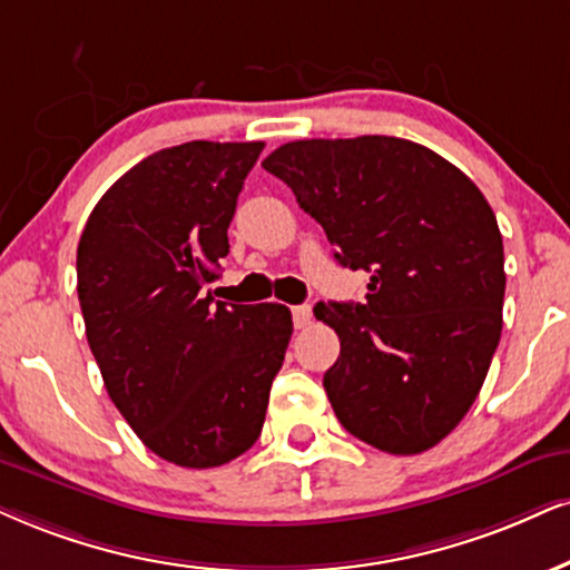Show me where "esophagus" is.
I'll use <instances>...</instances> for the list:
<instances>
[{
  "instance_id": "34e87169",
  "label": "esophagus",
  "mask_w": 570,
  "mask_h": 570,
  "mask_svg": "<svg viewBox=\"0 0 570 570\" xmlns=\"http://www.w3.org/2000/svg\"><path fill=\"white\" fill-rule=\"evenodd\" d=\"M293 325H296V330H304L312 325V306L308 304H301V306H293Z\"/></svg>"
}]
</instances>
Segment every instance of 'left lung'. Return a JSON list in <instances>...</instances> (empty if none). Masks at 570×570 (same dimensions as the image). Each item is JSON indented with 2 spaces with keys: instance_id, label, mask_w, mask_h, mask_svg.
Here are the masks:
<instances>
[{
  "instance_id": "left-lung-1",
  "label": "left lung",
  "mask_w": 570,
  "mask_h": 570,
  "mask_svg": "<svg viewBox=\"0 0 570 570\" xmlns=\"http://www.w3.org/2000/svg\"><path fill=\"white\" fill-rule=\"evenodd\" d=\"M325 229L335 262L370 272L364 304H317L338 333L325 372L335 417L389 454L460 425L502 335L504 250L479 187L399 137L298 139L262 164Z\"/></svg>"
}]
</instances>
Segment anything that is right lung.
I'll return each instance as SVG.
<instances>
[{
  "label": "right lung",
  "instance_id": "right-lung-1",
  "mask_svg": "<svg viewBox=\"0 0 570 570\" xmlns=\"http://www.w3.org/2000/svg\"><path fill=\"white\" fill-rule=\"evenodd\" d=\"M264 142L153 153L89 214L79 304L105 389L139 441L179 468H219L262 435L293 320L283 304L203 296Z\"/></svg>",
  "mask_w": 570,
  "mask_h": 570
}]
</instances>
